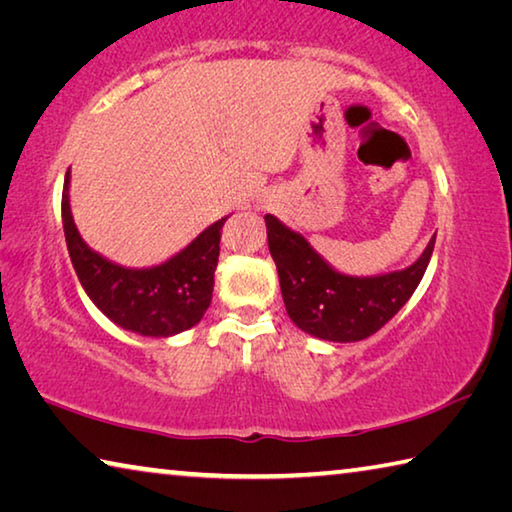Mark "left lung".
Listing matches in <instances>:
<instances>
[{"mask_svg":"<svg viewBox=\"0 0 512 512\" xmlns=\"http://www.w3.org/2000/svg\"><path fill=\"white\" fill-rule=\"evenodd\" d=\"M264 221L289 318L302 332L332 343L363 341L379 332L418 289L436 244L433 235L422 255L402 271L345 275L277 216L266 214Z\"/></svg>","mask_w":512,"mask_h":512,"instance_id":"8db88e82","label":"left lung"}]
</instances>
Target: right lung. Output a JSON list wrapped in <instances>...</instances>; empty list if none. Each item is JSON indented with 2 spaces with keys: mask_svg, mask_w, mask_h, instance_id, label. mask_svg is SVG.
<instances>
[{
  "mask_svg": "<svg viewBox=\"0 0 512 512\" xmlns=\"http://www.w3.org/2000/svg\"><path fill=\"white\" fill-rule=\"evenodd\" d=\"M228 216L205 228L167 262L128 268L85 244L69 207V171L63 187V230L81 287L103 316L126 332L167 339L201 323L212 302L221 228Z\"/></svg>",
  "mask_w": 512,
  "mask_h": 512,
  "instance_id": "right-lung-1",
  "label": "right lung"
}]
</instances>
